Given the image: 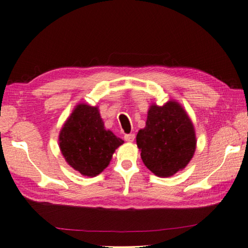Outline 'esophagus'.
<instances>
[{
  "label": "esophagus",
  "instance_id": "obj_1",
  "mask_svg": "<svg viewBox=\"0 0 248 248\" xmlns=\"http://www.w3.org/2000/svg\"><path fill=\"white\" fill-rule=\"evenodd\" d=\"M124 140L128 142L134 141V140H135V134H125Z\"/></svg>",
  "mask_w": 248,
  "mask_h": 248
}]
</instances>
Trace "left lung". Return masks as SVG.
I'll list each match as a JSON object with an SVG mask.
<instances>
[{"mask_svg": "<svg viewBox=\"0 0 248 248\" xmlns=\"http://www.w3.org/2000/svg\"><path fill=\"white\" fill-rule=\"evenodd\" d=\"M136 141L145 166L162 177L184 169L196 149L193 123L175 101L150 107L146 126L138 132Z\"/></svg>", "mask_w": 248, "mask_h": 248, "instance_id": "obj_1", "label": "left lung"}]
</instances>
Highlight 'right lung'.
I'll return each mask as SVG.
<instances>
[{
	"mask_svg": "<svg viewBox=\"0 0 248 248\" xmlns=\"http://www.w3.org/2000/svg\"><path fill=\"white\" fill-rule=\"evenodd\" d=\"M60 148L72 168L85 176H95L106 169L121 138L104 128L98 108L78 104L60 133Z\"/></svg>",
	"mask_w": 248,
	"mask_h": 248,
	"instance_id": "right-lung-1",
	"label": "right lung"
}]
</instances>
